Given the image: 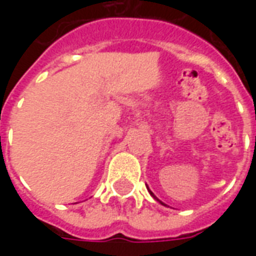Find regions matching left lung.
<instances>
[{"label": "left lung", "instance_id": "left-lung-1", "mask_svg": "<svg viewBox=\"0 0 256 256\" xmlns=\"http://www.w3.org/2000/svg\"><path fill=\"white\" fill-rule=\"evenodd\" d=\"M150 194H152V196H154V193L150 192ZM154 198H155V196H154ZM162 204H163V203H162Z\"/></svg>", "mask_w": 256, "mask_h": 256}]
</instances>
